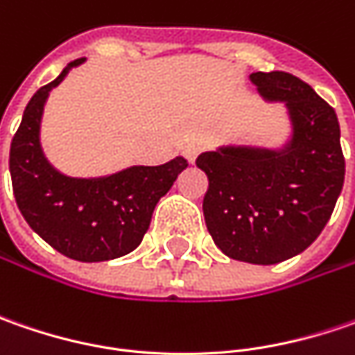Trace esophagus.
Instances as JSON below:
<instances>
[{
    "mask_svg": "<svg viewBox=\"0 0 355 355\" xmlns=\"http://www.w3.org/2000/svg\"><path fill=\"white\" fill-rule=\"evenodd\" d=\"M199 154H201V146H199V144H189V146H185L184 148V156L187 157L189 164H193V162L198 159Z\"/></svg>",
    "mask_w": 355,
    "mask_h": 355,
    "instance_id": "34e87169",
    "label": "esophagus"
}]
</instances>
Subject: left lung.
Listing matches in <instances>:
<instances>
[{
	"label": "left lung",
	"mask_w": 355,
	"mask_h": 355,
	"mask_svg": "<svg viewBox=\"0 0 355 355\" xmlns=\"http://www.w3.org/2000/svg\"><path fill=\"white\" fill-rule=\"evenodd\" d=\"M251 80L268 101H284L294 124L282 152L221 148L198 157L209 189L203 215L227 257L277 265L308 249L326 227L344 185L346 162L334 108L298 76L272 71Z\"/></svg>",
	"instance_id": "left-lung-1"
}]
</instances>
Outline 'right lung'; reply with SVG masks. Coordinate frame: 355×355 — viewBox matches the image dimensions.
Returning <instances> with one entry per match:
<instances>
[{"label":"right lung","mask_w":355,"mask_h":355,"mask_svg":"<svg viewBox=\"0 0 355 355\" xmlns=\"http://www.w3.org/2000/svg\"><path fill=\"white\" fill-rule=\"evenodd\" d=\"M83 61H73L35 92L11 140L9 171L17 207L35 233L69 259L101 263L142 243L156 203L187 168V159L136 166L98 180H75L53 170L39 144L43 106L51 89Z\"/></svg>","instance_id":"obj_1"}]
</instances>
